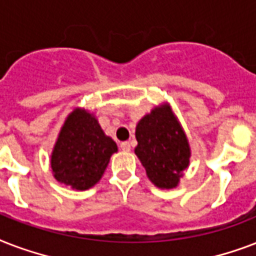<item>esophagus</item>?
Returning a JSON list of instances; mask_svg holds the SVG:
<instances>
[{"label": "esophagus", "mask_w": 256, "mask_h": 256, "mask_svg": "<svg viewBox=\"0 0 256 256\" xmlns=\"http://www.w3.org/2000/svg\"><path fill=\"white\" fill-rule=\"evenodd\" d=\"M120 148H122V150H126V152H128V150H130V142H122V144H120Z\"/></svg>", "instance_id": "1"}]
</instances>
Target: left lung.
<instances>
[{"mask_svg": "<svg viewBox=\"0 0 256 256\" xmlns=\"http://www.w3.org/2000/svg\"><path fill=\"white\" fill-rule=\"evenodd\" d=\"M138 146L134 154L146 167L152 183L174 188L190 164V146L170 106H158L136 126Z\"/></svg>", "mask_w": 256, "mask_h": 256, "instance_id": "8db88e82", "label": "left lung"}]
</instances>
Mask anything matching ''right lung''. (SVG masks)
Instances as JSON below:
<instances>
[{
    "instance_id": "add662e5",
    "label": "right lung",
    "mask_w": 256,
    "mask_h": 256,
    "mask_svg": "<svg viewBox=\"0 0 256 256\" xmlns=\"http://www.w3.org/2000/svg\"><path fill=\"white\" fill-rule=\"evenodd\" d=\"M116 150V142L106 136L96 118L76 110L61 128L52 154V171L57 182L88 190L101 179Z\"/></svg>"
}]
</instances>
